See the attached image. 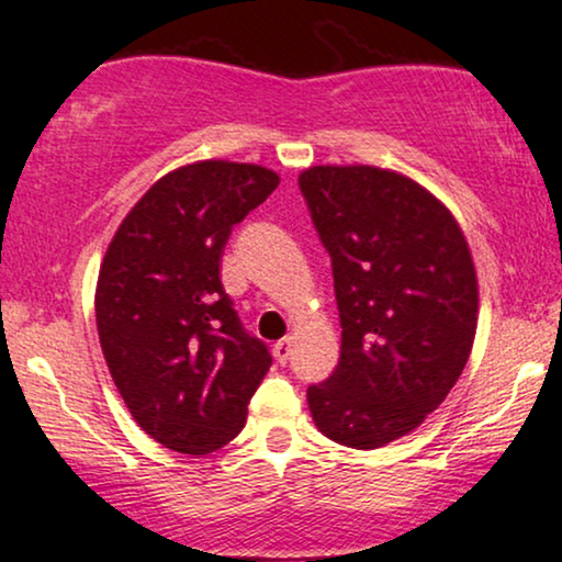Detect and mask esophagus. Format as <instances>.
I'll use <instances>...</instances> for the list:
<instances>
[{"mask_svg": "<svg viewBox=\"0 0 562 562\" xmlns=\"http://www.w3.org/2000/svg\"><path fill=\"white\" fill-rule=\"evenodd\" d=\"M273 357L279 359L281 364L289 362V357H292V338H281V341L273 344Z\"/></svg>", "mask_w": 562, "mask_h": 562, "instance_id": "esophagus-1", "label": "esophagus"}]
</instances>
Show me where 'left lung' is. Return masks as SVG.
I'll return each instance as SVG.
<instances>
[{"instance_id":"left-lung-1","label":"left lung","mask_w":562,"mask_h":562,"mask_svg":"<svg viewBox=\"0 0 562 562\" xmlns=\"http://www.w3.org/2000/svg\"><path fill=\"white\" fill-rule=\"evenodd\" d=\"M300 190L334 266L341 357L307 387L325 438L372 450L435 412L467 367L476 273L438 198L378 166H313Z\"/></svg>"}]
</instances>
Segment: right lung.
<instances>
[{
	"label": "right lung",
	"mask_w": 562,
	"mask_h": 562,
	"mask_svg": "<svg viewBox=\"0 0 562 562\" xmlns=\"http://www.w3.org/2000/svg\"><path fill=\"white\" fill-rule=\"evenodd\" d=\"M255 164L169 171L116 228L95 286L103 357L150 438L203 456L241 432L273 359L221 283L232 228L279 187Z\"/></svg>",
	"instance_id": "obj_1"
}]
</instances>
